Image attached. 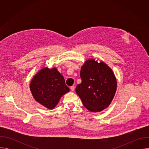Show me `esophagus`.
<instances>
[{"instance_id": "34e87169", "label": "esophagus", "mask_w": 149, "mask_h": 149, "mask_svg": "<svg viewBox=\"0 0 149 149\" xmlns=\"http://www.w3.org/2000/svg\"><path fill=\"white\" fill-rule=\"evenodd\" d=\"M70 89H71V91H74V90H75V86H71V87H70Z\"/></svg>"}]
</instances>
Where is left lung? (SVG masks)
I'll return each instance as SVG.
<instances>
[{
  "mask_svg": "<svg viewBox=\"0 0 149 149\" xmlns=\"http://www.w3.org/2000/svg\"><path fill=\"white\" fill-rule=\"evenodd\" d=\"M82 82L75 91L83 105L91 112H100L112 102L117 82L111 68L106 63L95 59H88L81 67Z\"/></svg>",
  "mask_w": 149,
  "mask_h": 149,
  "instance_id": "left-lung-1",
  "label": "left lung"
}]
</instances>
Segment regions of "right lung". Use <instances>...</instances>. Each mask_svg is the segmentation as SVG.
<instances>
[{"mask_svg":"<svg viewBox=\"0 0 149 149\" xmlns=\"http://www.w3.org/2000/svg\"><path fill=\"white\" fill-rule=\"evenodd\" d=\"M29 88L35 100L49 110L54 109L60 98L70 91L56 67L41 68L31 79Z\"/></svg>","mask_w":149,"mask_h":149,"instance_id":"right-lung-1","label":"right lung"}]
</instances>
